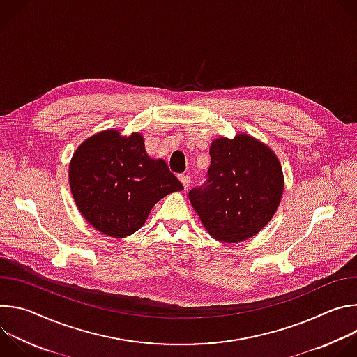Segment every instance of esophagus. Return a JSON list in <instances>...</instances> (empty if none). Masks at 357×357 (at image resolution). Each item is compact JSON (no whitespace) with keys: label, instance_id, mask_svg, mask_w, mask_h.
<instances>
[{"label":"esophagus","instance_id":"esophagus-1","mask_svg":"<svg viewBox=\"0 0 357 357\" xmlns=\"http://www.w3.org/2000/svg\"><path fill=\"white\" fill-rule=\"evenodd\" d=\"M179 179H181L183 188L188 189V186L190 185V176H189V175H179Z\"/></svg>","mask_w":357,"mask_h":357}]
</instances>
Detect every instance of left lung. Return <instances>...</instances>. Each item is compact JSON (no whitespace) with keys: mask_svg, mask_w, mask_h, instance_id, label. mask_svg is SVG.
I'll use <instances>...</instances> for the list:
<instances>
[{"mask_svg":"<svg viewBox=\"0 0 357 357\" xmlns=\"http://www.w3.org/2000/svg\"><path fill=\"white\" fill-rule=\"evenodd\" d=\"M208 179L189 192L193 209L218 241L256 236L274 216L284 190L281 164L261 141L247 134L216 138Z\"/></svg>","mask_w":357,"mask_h":357,"instance_id":"left-lung-1","label":"left lung"}]
</instances>
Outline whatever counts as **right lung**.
Segmentation results:
<instances>
[{
    "mask_svg": "<svg viewBox=\"0 0 357 357\" xmlns=\"http://www.w3.org/2000/svg\"><path fill=\"white\" fill-rule=\"evenodd\" d=\"M69 182L83 218L106 236L123 238L145 223L155 203L183 189L164 160L146 155L139 132L101 131L76 149Z\"/></svg>",
    "mask_w": 357,
    "mask_h": 357,
    "instance_id": "1",
    "label": "right lung"
}]
</instances>
